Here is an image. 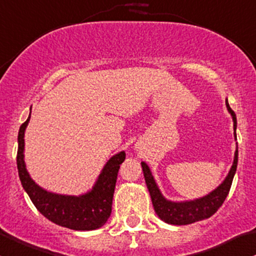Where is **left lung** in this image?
Returning a JSON list of instances; mask_svg holds the SVG:
<instances>
[{
    "label": "left lung",
    "mask_w": 256,
    "mask_h": 256,
    "mask_svg": "<svg viewBox=\"0 0 256 256\" xmlns=\"http://www.w3.org/2000/svg\"><path fill=\"white\" fill-rule=\"evenodd\" d=\"M226 106H227L228 112H230L233 119L234 138L236 140V116L234 112L230 109L227 99H226ZM236 164H238V144H236L234 160H233V164L230 169V173L227 174L224 180L220 182L216 189L212 190L211 192L202 196V198H194V200L170 201L164 198L163 194L160 192V188H158L157 182H156L154 178H153L150 166L144 162H141L144 180H146L147 188H148L150 200H152L153 208H154L156 214L166 223L174 226L190 224V223L198 222V220H202L211 217L222 206L223 201L226 200L228 192H230V185H232L233 178H234L236 170Z\"/></svg>",
    "instance_id": "obj_1"
}]
</instances>
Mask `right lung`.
I'll return each instance as SVG.
<instances>
[{
  "label": "right lung",
  "instance_id": "add662e5",
  "mask_svg": "<svg viewBox=\"0 0 256 256\" xmlns=\"http://www.w3.org/2000/svg\"><path fill=\"white\" fill-rule=\"evenodd\" d=\"M29 120L30 114L18 132L17 168L22 186L32 202L42 216L61 227L74 230H93L103 227L112 214L118 172L125 160V152L121 150L108 160L90 192L78 196L48 192L32 179L24 162V134Z\"/></svg>",
  "mask_w": 256,
  "mask_h": 256
}]
</instances>
